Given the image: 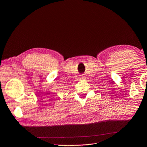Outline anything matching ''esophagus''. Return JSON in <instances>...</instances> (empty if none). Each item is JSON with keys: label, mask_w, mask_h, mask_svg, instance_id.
I'll return each instance as SVG.
<instances>
[{"label": "esophagus", "mask_w": 147, "mask_h": 147, "mask_svg": "<svg viewBox=\"0 0 147 147\" xmlns=\"http://www.w3.org/2000/svg\"><path fill=\"white\" fill-rule=\"evenodd\" d=\"M82 78V79H83V78Z\"/></svg>", "instance_id": "34e87169"}]
</instances>
